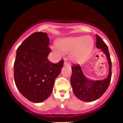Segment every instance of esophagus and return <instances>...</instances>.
Returning <instances> with one entry per match:
<instances>
[{
  "label": "esophagus",
  "mask_w": 123,
  "mask_h": 123,
  "mask_svg": "<svg viewBox=\"0 0 123 123\" xmlns=\"http://www.w3.org/2000/svg\"><path fill=\"white\" fill-rule=\"evenodd\" d=\"M64 65L65 66H66V65H70V64H69V63L67 62H64Z\"/></svg>",
  "instance_id": "1"
}]
</instances>
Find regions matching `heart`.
<instances>
[{
	"label": "heart",
	"instance_id": "b5f03b06",
	"mask_svg": "<svg viewBox=\"0 0 123 123\" xmlns=\"http://www.w3.org/2000/svg\"><path fill=\"white\" fill-rule=\"evenodd\" d=\"M57 47L64 54H70V59L75 63H80L87 58L93 49L94 41L90 36L69 37L58 42ZM58 54L59 49L54 48Z\"/></svg>",
	"mask_w": 123,
	"mask_h": 123
}]
</instances>
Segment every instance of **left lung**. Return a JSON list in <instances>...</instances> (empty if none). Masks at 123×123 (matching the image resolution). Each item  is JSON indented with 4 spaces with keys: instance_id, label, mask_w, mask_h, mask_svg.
Wrapping results in <instances>:
<instances>
[{
    "instance_id": "8db88e82",
    "label": "left lung",
    "mask_w": 123,
    "mask_h": 123,
    "mask_svg": "<svg viewBox=\"0 0 123 123\" xmlns=\"http://www.w3.org/2000/svg\"><path fill=\"white\" fill-rule=\"evenodd\" d=\"M96 36V47L106 55L109 64L107 78L103 80H92L85 76L79 65H74L72 68L71 84L73 92L79 99L84 102H93L100 98L107 89L111 78V61L108 47L98 35Z\"/></svg>"
}]
</instances>
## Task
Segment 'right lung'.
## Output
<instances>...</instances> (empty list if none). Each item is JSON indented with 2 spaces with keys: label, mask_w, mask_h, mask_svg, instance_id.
Here are the masks:
<instances>
[{
  "label": "right lung",
  "mask_w": 123,
  "mask_h": 123,
  "mask_svg": "<svg viewBox=\"0 0 123 123\" xmlns=\"http://www.w3.org/2000/svg\"><path fill=\"white\" fill-rule=\"evenodd\" d=\"M46 33L36 32L17 48L14 64V79L18 90L30 102L41 103L50 96L55 80L64 61L53 64L48 61L51 52Z\"/></svg>",
  "instance_id": "obj_1"
}]
</instances>
